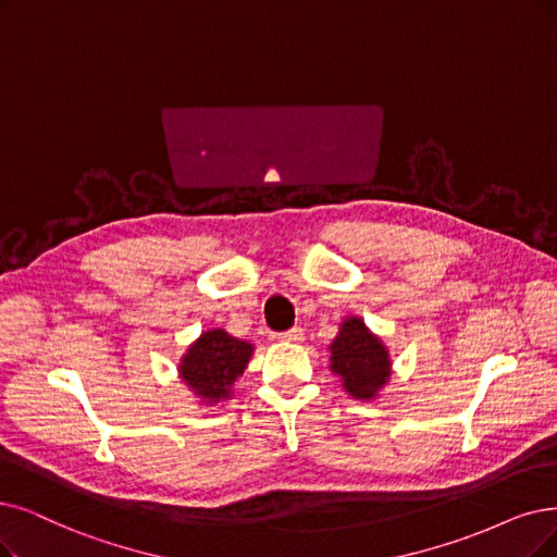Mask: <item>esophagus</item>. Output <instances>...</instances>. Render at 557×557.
Returning a JSON list of instances; mask_svg holds the SVG:
<instances>
[{
    "label": "esophagus",
    "instance_id": "1",
    "mask_svg": "<svg viewBox=\"0 0 557 557\" xmlns=\"http://www.w3.org/2000/svg\"><path fill=\"white\" fill-rule=\"evenodd\" d=\"M281 341H283V343H301V341H304V329H301V326H295V329H290V331L281 333Z\"/></svg>",
    "mask_w": 557,
    "mask_h": 557
}]
</instances>
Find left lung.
Segmentation results:
<instances>
[{
  "label": "left lung",
  "instance_id": "1",
  "mask_svg": "<svg viewBox=\"0 0 557 557\" xmlns=\"http://www.w3.org/2000/svg\"><path fill=\"white\" fill-rule=\"evenodd\" d=\"M329 351L331 372L341 376L343 388L354 399L370 403L388 384L393 374L388 347L361 318L349 315L341 322Z\"/></svg>",
  "mask_w": 557,
  "mask_h": 557
}]
</instances>
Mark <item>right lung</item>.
Masks as SVG:
<instances>
[{"label": "right lung", "instance_id": "1", "mask_svg": "<svg viewBox=\"0 0 557 557\" xmlns=\"http://www.w3.org/2000/svg\"><path fill=\"white\" fill-rule=\"evenodd\" d=\"M253 345L231 336L224 329H208L198 336L177 363V376L196 395L198 405L228 403L233 386L247 370Z\"/></svg>", "mask_w": 557, "mask_h": 557}]
</instances>
